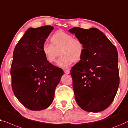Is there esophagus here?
<instances>
[{"label":"esophagus","mask_w":128,"mask_h":128,"mask_svg":"<svg viewBox=\"0 0 128 128\" xmlns=\"http://www.w3.org/2000/svg\"><path fill=\"white\" fill-rule=\"evenodd\" d=\"M64 73L66 74H70V70H64Z\"/></svg>","instance_id":"obj_1"}]
</instances>
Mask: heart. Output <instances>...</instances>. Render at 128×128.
<instances>
[{"label":"heart","instance_id":"heart-1","mask_svg":"<svg viewBox=\"0 0 128 128\" xmlns=\"http://www.w3.org/2000/svg\"><path fill=\"white\" fill-rule=\"evenodd\" d=\"M51 43L45 42L42 46V52L49 62H53L60 54L62 56L57 64L62 68H67L72 62L81 60L84 52V45L80 39L74 38L71 34L58 31L51 38Z\"/></svg>","mask_w":128,"mask_h":128}]
</instances>
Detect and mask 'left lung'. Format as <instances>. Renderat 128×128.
I'll list each match as a JSON object with an SVG mask.
<instances>
[{
	"instance_id": "obj_1",
	"label": "left lung",
	"mask_w": 128,
	"mask_h": 128,
	"mask_svg": "<svg viewBox=\"0 0 128 128\" xmlns=\"http://www.w3.org/2000/svg\"><path fill=\"white\" fill-rule=\"evenodd\" d=\"M69 31L84 45L81 60L71 70L75 100L84 111L101 112L111 105L118 89L117 50L97 28L75 27Z\"/></svg>"
}]
</instances>
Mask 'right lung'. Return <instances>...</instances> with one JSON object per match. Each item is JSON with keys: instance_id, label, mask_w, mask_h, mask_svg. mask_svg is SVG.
Masks as SVG:
<instances>
[{"instance_id": "1", "label": "right lung", "mask_w": 128, "mask_h": 128, "mask_svg": "<svg viewBox=\"0 0 128 128\" xmlns=\"http://www.w3.org/2000/svg\"><path fill=\"white\" fill-rule=\"evenodd\" d=\"M53 29L48 26L28 29L13 52L12 91L20 102L32 111L42 110L51 105L64 74L62 68L46 60L42 52L43 44Z\"/></svg>"}]
</instances>
